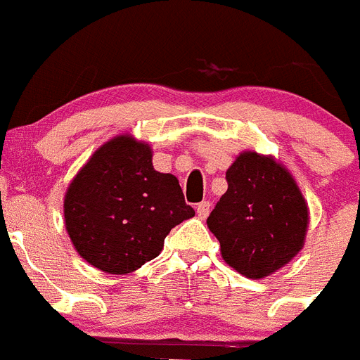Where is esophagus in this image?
<instances>
[{
	"instance_id": "1",
	"label": "esophagus",
	"mask_w": 360,
	"mask_h": 360,
	"mask_svg": "<svg viewBox=\"0 0 360 360\" xmlns=\"http://www.w3.org/2000/svg\"><path fill=\"white\" fill-rule=\"evenodd\" d=\"M210 202H200V204H196V214H198V218L207 217V214H210Z\"/></svg>"
}]
</instances>
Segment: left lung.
Masks as SVG:
<instances>
[{"label": "left lung", "mask_w": 360, "mask_h": 360, "mask_svg": "<svg viewBox=\"0 0 360 360\" xmlns=\"http://www.w3.org/2000/svg\"><path fill=\"white\" fill-rule=\"evenodd\" d=\"M227 191L207 218L220 253L248 278H264L302 250L309 211L295 178L273 156L244 150L226 173Z\"/></svg>", "instance_id": "left-lung-1"}]
</instances>
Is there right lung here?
<instances>
[{
	"label": "right lung",
	"mask_w": 360,
	"mask_h": 360,
	"mask_svg": "<svg viewBox=\"0 0 360 360\" xmlns=\"http://www.w3.org/2000/svg\"><path fill=\"white\" fill-rule=\"evenodd\" d=\"M72 245L91 266L125 275L158 257L174 226L195 217L176 176L153 167L149 143L120 134L94 150L63 200Z\"/></svg>",
	"instance_id": "add662e5"
}]
</instances>
